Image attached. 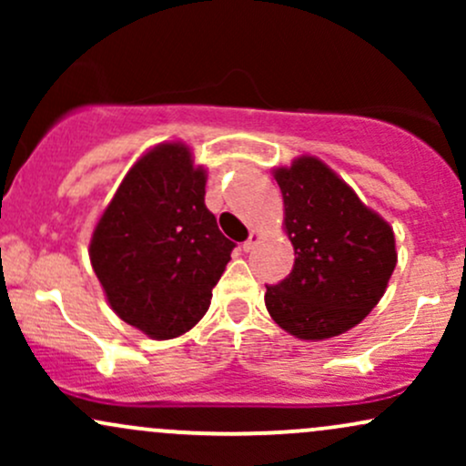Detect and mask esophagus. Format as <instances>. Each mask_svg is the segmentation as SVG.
Returning a JSON list of instances; mask_svg holds the SVG:
<instances>
[{"mask_svg":"<svg viewBox=\"0 0 466 466\" xmlns=\"http://www.w3.org/2000/svg\"><path fill=\"white\" fill-rule=\"evenodd\" d=\"M258 240H260V234L258 232H251L249 238L243 243V249L245 251H251V249L256 248V245H258Z\"/></svg>","mask_w":466,"mask_h":466,"instance_id":"esophagus-1","label":"esophagus"}]
</instances>
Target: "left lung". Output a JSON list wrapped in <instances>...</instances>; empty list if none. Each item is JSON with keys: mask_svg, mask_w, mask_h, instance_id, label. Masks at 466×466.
Wrapping results in <instances>:
<instances>
[{"mask_svg": "<svg viewBox=\"0 0 466 466\" xmlns=\"http://www.w3.org/2000/svg\"><path fill=\"white\" fill-rule=\"evenodd\" d=\"M274 177L296 263L267 285V311L300 339L346 333L386 293L397 267L392 228L319 159L300 157Z\"/></svg>", "mask_w": 466, "mask_h": 466, "instance_id": "8db88e82", "label": "left lung"}]
</instances>
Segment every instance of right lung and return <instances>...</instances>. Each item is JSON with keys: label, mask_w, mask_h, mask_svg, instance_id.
I'll return each instance as SVG.
<instances>
[{"label": "right lung", "mask_w": 466, "mask_h": 466, "mask_svg": "<svg viewBox=\"0 0 466 466\" xmlns=\"http://www.w3.org/2000/svg\"><path fill=\"white\" fill-rule=\"evenodd\" d=\"M206 173L184 144H159L122 179L89 258L111 309L153 339L190 330L210 307L234 243L206 208Z\"/></svg>", "instance_id": "right-lung-1"}]
</instances>
